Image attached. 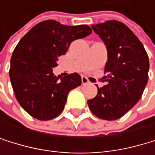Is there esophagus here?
I'll use <instances>...</instances> for the list:
<instances>
[{"instance_id":"1","label":"esophagus","mask_w":155,"mask_h":155,"mask_svg":"<svg viewBox=\"0 0 155 155\" xmlns=\"http://www.w3.org/2000/svg\"><path fill=\"white\" fill-rule=\"evenodd\" d=\"M82 84H88L89 83V80L87 79V77H85V76H82Z\"/></svg>"}]
</instances>
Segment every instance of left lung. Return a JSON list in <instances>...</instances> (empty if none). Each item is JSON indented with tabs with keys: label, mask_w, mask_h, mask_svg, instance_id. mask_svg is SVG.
Masks as SVG:
<instances>
[{
	"label": "left lung",
	"mask_w": 155,
	"mask_h": 155,
	"mask_svg": "<svg viewBox=\"0 0 155 155\" xmlns=\"http://www.w3.org/2000/svg\"><path fill=\"white\" fill-rule=\"evenodd\" d=\"M108 52L105 76L97 96L87 100L93 114L103 120H116L140 100L148 82L149 58L141 41L131 29L117 20L92 25Z\"/></svg>",
	"instance_id": "obj_1"
}]
</instances>
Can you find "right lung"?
Segmentation results:
<instances>
[{"label":"right lung","instance_id":"obj_1","mask_svg":"<svg viewBox=\"0 0 155 155\" xmlns=\"http://www.w3.org/2000/svg\"><path fill=\"white\" fill-rule=\"evenodd\" d=\"M91 32L87 25L66 26L45 20L19 41L11 58L9 75L17 101L29 115L47 121L62 112L69 92L81 85V76L74 72L59 79L53 68L74 40Z\"/></svg>","mask_w":155,"mask_h":155}]
</instances>
